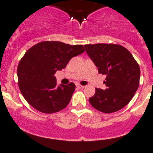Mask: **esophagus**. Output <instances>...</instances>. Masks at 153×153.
<instances>
[{"label": "esophagus", "mask_w": 153, "mask_h": 153, "mask_svg": "<svg viewBox=\"0 0 153 153\" xmlns=\"http://www.w3.org/2000/svg\"><path fill=\"white\" fill-rule=\"evenodd\" d=\"M76 87L78 88H79V89H81V88H84L85 86H84V85H79V84H77L76 85Z\"/></svg>", "instance_id": "obj_1"}]
</instances>
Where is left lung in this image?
Segmentation results:
<instances>
[{
  "label": "left lung",
  "instance_id": "1",
  "mask_svg": "<svg viewBox=\"0 0 153 153\" xmlns=\"http://www.w3.org/2000/svg\"><path fill=\"white\" fill-rule=\"evenodd\" d=\"M85 50L98 72L106 76V89L96 88L89 98L94 108L104 113L122 109L131 99L140 85V69L129 51L115 44H85Z\"/></svg>",
  "mask_w": 153,
  "mask_h": 153
}]
</instances>
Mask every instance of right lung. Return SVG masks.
<instances>
[{"mask_svg": "<svg viewBox=\"0 0 153 153\" xmlns=\"http://www.w3.org/2000/svg\"><path fill=\"white\" fill-rule=\"evenodd\" d=\"M85 51L81 44L52 41H42L29 48L17 68L19 88L25 100L43 113H55L65 108L75 85L71 82L57 86L54 74Z\"/></svg>", "mask_w": 153, "mask_h": 153, "instance_id": "add662e5", "label": "right lung"}]
</instances>
